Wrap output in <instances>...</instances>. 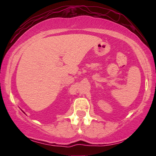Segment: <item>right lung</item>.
Wrapping results in <instances>:
<instances>
[{"mask_svg": "<svg viewBox=\"0 0 156 156\" xmlns=\"http://www.w3.org/2000/svg\"><path fill=\"white\" fill-rule=\"evenodd\" d=\"M23 113H25V112H23Z\"/></svg>", "mask_w": 156, "mask_h": 156, "instance_id": "right-lung-1", "label": "right lung"}]
</instances>
